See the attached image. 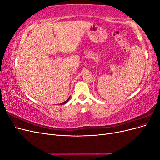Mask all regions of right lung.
<instances>
[{
	"mask_svg": "<svg viewBox=\"0 0 160 160\" xmlns=\"http://www.w3.org/2000/svg\"><path fill=\"white\" fill-rule=\"evenodd\" d=\"M70 98H71V97H69V98H68V99H67V100H66L65 101H64V102H62V103H60V105H65V103H67V102H68V101H69V99H70Z\"/></svg>",
	"mask_w": 160,
	"mask_h": 160,
	"instance_id": "1",
	"label": "right lung"
}]
</instances>
